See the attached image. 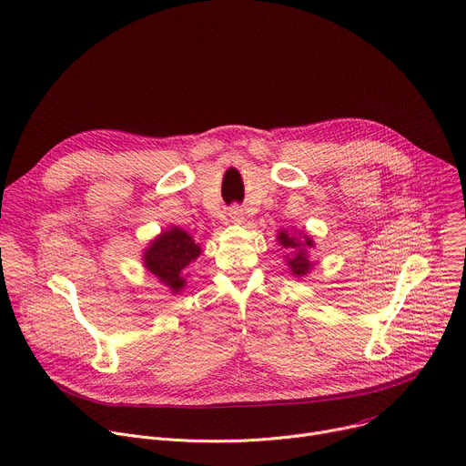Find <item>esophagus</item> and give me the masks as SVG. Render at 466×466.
Masks as SVG:
<instances>
[{"label":"esophagus","mask_w":466,"mask_h":466,"mask_svg":"<svg viewBox=\"0 0 466 466\" xmlns=\"http://www.w3.org/2000/svg\"><path fill=\"white\" fill-rule=\"evenodd\" d=\"M228 218H230V221H232L234 225H239V223H243V221H245V216H243V209H239L238 206H234V208L230 209V214H228Z\"/></svg>","instance_id":"34e87169"}]
</instances>
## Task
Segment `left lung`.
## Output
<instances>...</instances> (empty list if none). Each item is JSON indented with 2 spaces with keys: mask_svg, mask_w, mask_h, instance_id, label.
Instances as JSON below:
<instances>
[{
  "mask_svg": "<svg viewBox=\"0 0 466 466\" xmlns=\"http://www.w3.org/2000/svg\"><path fill=\"white\" fill-rule=\"evenodd\" d=\"M277 241L279 245H282V248H286L284 255V262L289 268L291 275H295L298 279L307 277L312 268L316 266V262L310 260V248L316 247L314 239L305 232V230H279L277 234Z\"/></svg>",
  "mask_w": 466,
  "mask_h": 466,
  "instance_id": "left-lung-1",
  "label": "left lung"
}]
</instances>
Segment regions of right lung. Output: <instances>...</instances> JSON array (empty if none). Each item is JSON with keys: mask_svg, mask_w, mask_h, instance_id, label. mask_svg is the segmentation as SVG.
I'll list each match as a JSON object with an SVG mask.
<instances>
[{"mask_svg": "<svg viewBox=\"0 0 466 466\" xmlns=\"http://www.w3.org/2000/svg\"><path fill=\"white\" fill-rule=\"evenodd\" d=\"M202 255V247L180 227H168L143 250V268L171 293H180L187 284V268Z\"/></svg>", "mask_w": 466, "mask_h": 466, "instance_id": "1", "label": "right lung"}]
</instances>
